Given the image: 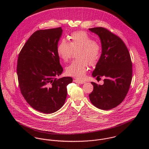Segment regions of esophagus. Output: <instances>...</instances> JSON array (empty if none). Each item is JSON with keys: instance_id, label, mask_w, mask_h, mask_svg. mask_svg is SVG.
Masks as SVG:
<instances>
[{"instance_id": "34e87169", "label": "esophagus", "mask_w": 149, "mask_h": 149, "mask_svg": "<svg viewBox=\"0 0 149 149\" xmlns=\"http://www.w3.org/2000/svg\"><path fill=\"white\" fill-rule=\"evenodd\" d=\"M74 82H75L76 83H79V84H84V83H85V81H82V80H74Z\"/></svg>"}]
</instances>
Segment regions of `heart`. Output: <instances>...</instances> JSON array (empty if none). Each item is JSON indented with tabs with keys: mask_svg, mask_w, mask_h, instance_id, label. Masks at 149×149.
<instances>
[{
	"mask_svg": "<svg viewBox=\"0 0 149 149\" xmlns=\"http://www.w3.org/2000/svg\"><path fill=\"white\" fill-rule=\"evenodd\" d=\"M77 50H79L76 53L78 60L67 66L65 72L68 76L81 79L88 69L89 64L93 66L99 61L102 54V46L86 32L79 31L70 34L69 43L64 39L60 41L57 47V53L62 60L67 61L73 51Z\"/></svg>",
	"mask_w": 149,
	"mask_h": 149,
	"instance_id": "b5f03b06",
	"label": "heart"
}]
</instances>
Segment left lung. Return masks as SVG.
I'll return each mask as SVG.
<instances>
[{
	"instance_id": "1",
	"label": "left lung",
	"mask_w": 149,
	"mask_h": 149,
	"mask_svg": "<svg viewBox=\"0 0 149 149\" xmlns=\"http://www.w3.org/2000/svg\"><path fill=\"white\" fill-rule=\"evenodd\" d=\"M101 41L102 53L92 72L93 77L104 76V84L92 82L93 91L89 95L92 104L108 110L119 105L127 94L132 80V63L123 41L103 27L89 29Z\"/></svg>"
}]
</instances>
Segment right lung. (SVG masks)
Masks as SVG:
<instances>
[{
    "label": "right lung",
    "instance_id": "add662e5",
    "mask_svg": "<svg viewBox=\"0 0 149 149\" xmlns=\"http://www.w3.org/2000/svg\"><path fill=\"white\" fill-rule=\"evenodd\" d=\"M61 27L37 30L25 43L18 58L17 75L22 95L38 111L52 113L60 109L73 79H57L63 72L57 53Z\"/></svg>",
    "mask_w": 149,
    "mask_h": 149
}]
</instances>
